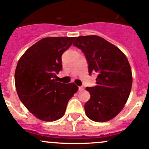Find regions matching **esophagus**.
<instances>
[{"label": "esophagus", "mask_w": 149, "mask_h": 149, "mask_svg": "<svg viewBox=\"0 0 149 149\" xmlns=\"http://www.w3.org/2000/svg\"><path fill=\"white\" fill-rule=\"evenodd\" d=\"M84 89V86H79V91H83Z\"/></svg>", "instance_id": "34e87169"}]
</instances>
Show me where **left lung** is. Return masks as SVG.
Returning <instances> with one entry per match:
<instances>
[{"mask_svg": "<svg viewBox=\"0 0 149 149\" xmlns=\"http://www.w3.org/2000/svg\"><path fill=\"white\" fill-rule=\"evenodd\" d=\"M73 45L84 52L89 74H98L97 85L86 88L91 95L84 105L86 114L93 121L110 120L123 109L131 90L133 78L127 58L99 36L78 37Z\"/></svg>", "mask_w": 149, "mask_h": 149, "instance_id": "1", "label": "left lung"}]
</instances>
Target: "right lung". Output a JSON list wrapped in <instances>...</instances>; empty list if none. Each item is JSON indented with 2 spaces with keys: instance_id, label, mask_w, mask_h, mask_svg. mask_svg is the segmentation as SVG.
Segmentation results:
<instances>
[{
  "instance_id": "1",
  "label": "right lung",
  "mask_w": 149,
  "mask_h": 149,
  "mask_svg": "<svg viewBox=\"0 0 149 149\" xmlns=\"http://www.w3.org/2000/svg\"><path fill=\"white\" fill-rule=\"evenodd\" d=\"M75 37H45L21 57L15 71V85L21 102L36 118L55 121L64 115L69 100L79 88L57 81L62 70L61 56Z\"/></svg>"
}]
</instances>
